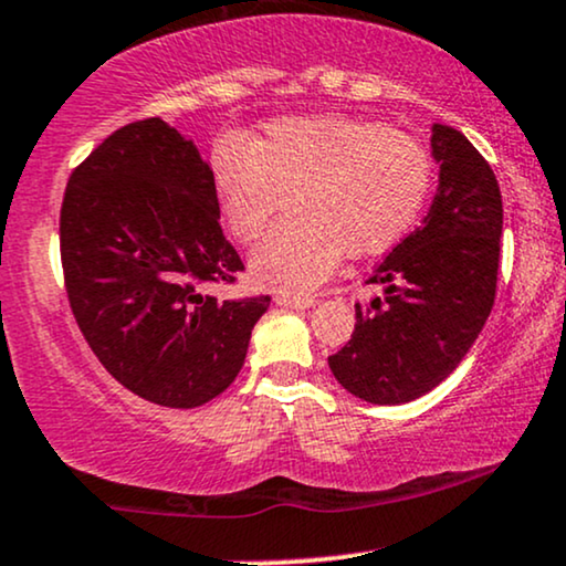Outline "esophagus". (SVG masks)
Wrapping results in <instances>:
<instances>
[{
    "label": "esophagus",
    "mask_w": 566,
    "mask_h": 566,
    "mask_svg": "<svg viewBox=\"0 0 566 566\" xmlns=\"http://www.w3.org/2000/svg\"><path fill=\"white\" fill-rule=\"evenodd\" d=\"M276 305L279 308H295V311H305L316 305V297H301V295H276Z\"/></svg>",
    "instance_id": "obj_1"
}]
</instances>
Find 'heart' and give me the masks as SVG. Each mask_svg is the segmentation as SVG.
Masks as SVG:
<instances>
[{
	"label": "heart",
	"instance_id": "obj_1",
	"mask_svg": "<svg viewBox=\"0 0 566 566\" xmlns=\"http://www.w3.org/2000/svg\"><path fill=\"white\" fill-rule=\"evenodd\" d=\"M210 168L223 221L242 242L261 240L290 197L295 213L250 258L255 282L282 292L313 290L345 253L390 250L432 189V160L419 142L343 115L271 120L253 147L221 142Z\"/></svg>",
	"mask_w": 566,
	"mask_h": 566
}]
</instances>
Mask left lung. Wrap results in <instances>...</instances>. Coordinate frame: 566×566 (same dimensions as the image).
I'll return each instance as SVG.
<instances>
[{"mask_svg": "<svg viewBox=\"0 0 566 566\" xmlns=\"http://www.w3.org/2000/svg\"><path fill=\"white\" fill-rule=\"evenodd\" d=\"M438 192L421 227L374 269L382 297L356 305V332L329 356L350 395L411 403L464 360L495 301L503 202L493 168L459 128L432 126Z\"/></svg>", "mask_w": 566, "mask_h": 566, "instance_id": "8db88e82", "label": "left lung"}]
</instances>
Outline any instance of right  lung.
I'll use <instances>...</instances> for the list:
<instances>
[{"mask_svg": "<svg viewBox=\"0 0 566 566\" xmlns=\"http://www.w3.org/2000/svg\"><path fill=\"white\" fill-rule=\"evenodd\" d=\"M218 218L213 168L163 118L118 128L67 181L73 316L102 366L149 403L195 408L227 390L271 305L206 292L244 269Z\"/></svg>", "mask_w": 566, "mask_h": 566, "instance_id": "add662e5", "label": "right lung"}]
</instances>
